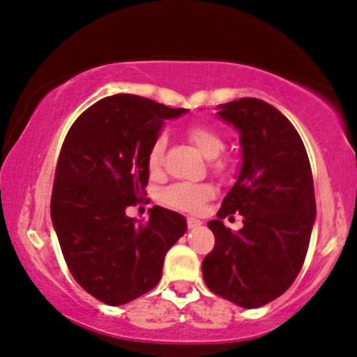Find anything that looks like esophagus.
Listing matches in <instances>:
<instances>
[{
  "label": "esophagus",
  "instance_id": "34e87169",
  "mask_svg": "<svg viewBox=\"0 0 357 357\" xmlns=\"http://www.w3.org/2000/svg\"><path fill=\"white\" fill-rule=\"evenodd\" d=\"M186 223H188V228H192V230H193V228H200V227H202V221L197 220V218H192V216H190L188 220H186Z\"/></svg>",
  "mask_w": 357,
  "mask_h": 357
}]
</instances>
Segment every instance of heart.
Masks as SVG:
<instances>
[{
    "instance_id": "b5f03b06",
    "label": "heart",
    "mask_w": 357,
    "mask_h": 357,
    "mask_svg": "<svg viewBox=\"0 0 357 357\" xmlns=\"http://www.w3.org/2000/svg\"><path fill=\"white\" fill-rule=\"evenodd\" d=\"M188 139L197 146V150L207 158L214 160L225 151V139L216 129L209 126H193L188 129ZM165 137L160 136L153 141L148 151V167L151 172H158L164 162ZM216 169H223L221 162L214 164ZM214 195V188L211 185H193V183H176L165 188L160 193V200L165 206L178 211L197 213L202 209L204 204Z\"/></svg>"
}]
</instances>
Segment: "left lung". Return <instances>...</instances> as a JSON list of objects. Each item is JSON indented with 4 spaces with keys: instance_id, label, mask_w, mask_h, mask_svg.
I'll return each mask as SVG.
<instances>
[{
    "instance_id": "1",
    "label": "left lung",
    "mask_w": 357,
    "mask_h": 357,
    "mask_svg": "<svg viewBox=\"0 0 357 357\" xmlns=\"http://www.w3.org/2000/svg\"><path fill=\"white\" fill-rule=\"evenodd\" d=\"M218 119L241 136L242 164L216 220V244L202 261L207 288L244 309L281 296L298 275L316 220L312 171L302 137L288 119L255 98L218 106ZM238 212L231 232L222 218Z\"/></svg>"
}]
</instances>
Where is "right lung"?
I'll use <instances>...</instances> for the list:
<instances>
[{
    "instance_id": "1",
    "label": "right lung",
    "mask_w": 357,
    "mask_h": 357,
    "mask_svg": "<svg viewBox=\"0 0 357 357\" xmlns=\"http://www.w3.org/2000/svg\"><path fill=\"white\" fill-rule=\"evenodd\" d=\"M151 99L116 94L76 119L55 169L50 214L73 278L108 305L158 284L169 249L186 231L179 213L155 206L148 223L126 214L143 200L148 151L165 120L185 115Z\"/></svg>"
}]
</instances>
